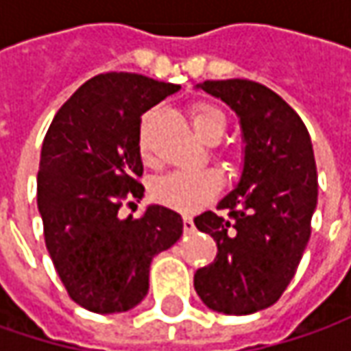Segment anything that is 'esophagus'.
Masks as SVG:
<instances>
[{
    "label": "esophagus",
    "mask_w": 351,
    "mask_h": 351,
    "mask_svg": "<svg viewBox=\"0 0 351 351\" xmlns=\"http://www.w3.org/2000/svg\"><path fill=\"white\" fill-rule=\"evenodd\" d=\"M183 228H185V232H191V230L195 228V223H193V219H191L189 215L183 217Z\"/></svg>",
    "instance_id": "obj_1"
}]
</instances>
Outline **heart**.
I'll return each mask as SVG.
<instances>
[{"mask_svg":"<svg viewBox=\"0 0 351 351\" xmlns=\"http://www.w3.org/2000/svg\"><path fill=\"white\" fill-rule=\"evenodd\" d=\"M191 125L203 141H215L226 128V115L221 107L207 101H199L189 111ZM138 150L144 160L150 158V144L144 134L138 136ZM223 189V176L213 168L191 169V171H171L156 180L152 185V197L160 205L180 213H195L210 203Z\"/></svg>","mask_w":351,"mask_h":351,"instance_id":"heart-1","label":"heart"}]
</instances>
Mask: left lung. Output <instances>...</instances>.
<instances>
[{
  "instance_id": "1",
  "label": "left lung",
  "mask_w": 351,
  "mask_h": 351,
  "mask_svg": "<svg viewBox=\"0 0 351 351\" xmlns=\"http://www.w3.org/2000/svg\"><path fill=\"white\" fill-rule=\"evenodd\" d=\"M197 88L223 99L244 138V168L221 199V217L205 210L195 226L217 242V258L197 269V295L224 315L267 308L287 289L311 238L318 180L308 130L276 91L250 80H207Z\"/></svg>"
}]
</instances>
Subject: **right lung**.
Instances as JSON below:
<instances>
[{"instance_id":"obj_1","label":"right lung","mask_w":351,"mask_h":351,"mask_svg":"<svg viewBox=\"0 0 351 351\" xmlns=\"http://www.w3.org/2000/svg\"><path fill=\"white\" fill-rule=\"evenodd\" d=\"M178 89L141 74H99L48 127L36 178L45 242L70 299L91 313L134 308L148 293L152 258L183 232L182 217L162 205L141 219L119 217L125 199L144 195L142 113Z\"/></svg>"}]
</instances>
